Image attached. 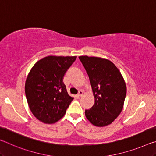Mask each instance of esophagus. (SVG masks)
Masks as SVG:
<instances>
[{
    "label": "esophagus",
    "instance_id": "esophagus-1",
    "mask_svg": "<svg viewBox=\"0 0 156 156\" xmlns=\"http://www.w3.org/2000/svg\"><path fill=\"white\" fill-rule=\"evenodd\" d=\"M83 95V91H78V96H79V97H80V96H82Z\"/></svg>",
    "mask_w": 156,
    "mask_h": 156
}]
</instances>
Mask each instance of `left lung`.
Returning <instances> with one entry per match:
<instances>
[{
    "mask_svg": "<svg viewBox=\"0 0 156 156\" xmlns=\"http://www.w3.org/2000/svg\"><path fill=\"white\" fill-rule=\"evenodd\" d=\"M89 76L95 103L85 110L92 125L105 126L112 124L123 109L126 94L125 80L118 69L109 60L99 57L79 56Z\"/></svg>",
    "mask_w": 156,
    "mask_h": 156,
    "instance_id": "8db88e82",
    "label": "left lung"
}]
</instances>
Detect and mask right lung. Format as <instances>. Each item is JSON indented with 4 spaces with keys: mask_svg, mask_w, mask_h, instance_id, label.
Here are the masks:
<instances>
[{
    "mask_svg": "<svg viewBox=\"0 0 156 156\" xmlns=\"http://www.w3.org/2000/svg\"><path fill=\"white\" fill-rule=\"evenodd\" d=\"M76 57L49 56L31 69L25 91L29 107L38 120L54 124L65 115L73 98L69 96L62 80Z\"/></svg>",
    "mask_w": 156,
    "mask_h": 156,
    "instance_id": "add662e5",
    "label": "right lung"
}]
</instances>
